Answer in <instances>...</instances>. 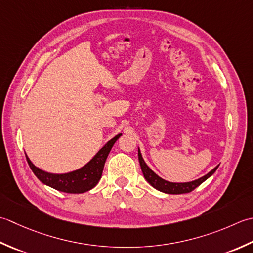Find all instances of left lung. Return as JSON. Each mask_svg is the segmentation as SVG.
<instances>
[{"label":"left lung","mask_w":253,"mask_h":253,"mask_svg":"<svg viewBox=\"0 0 253 253\" xmlns=\"http://www.w3.org/2000/svg\"><path fill=\"white\" fill-rule=\"evenodd\" d=\"M138 161H140V165H141V169L142 172L144 174V178L146 179V181L152 185V187L155 188L156 190L164 193L167 194H181V193H189L191 192L192 190H194L201 183H203L206 179H209L212 174L216 171V169L218 168V166H216L214 169L211 170L209 173H206L205 176L201 177L197 180H193V181H189V182H170L165 180L163 178H161L156 174L153 170L149 168L146 163L144 162V159L142 157V154L140 148H138Z\"/></svg>","instance_id":"8db88e82"}]
</instances>
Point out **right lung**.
Masks as SVG:
<instances>
[{"label": "right lung", "instance_id": "add662e5", "mask_svg": "<svg viewBox=\"0 0 253 253\" xmlns=\"http://www.w3.org/2000/svg\"><path fill=\"white\" fill-rule=\"evenodd\" d=\"M122 135V133L117 134L115 137H112L110 141H108L96 155L90 161L73 171L65 173H51L44 170L36 167L32 161L27 158V162L30 169L33 170L35 176L37 177L43 184L48 185L50 188H53L58 191L65 193H84L89 191L96 184L99 182L101 178L102 170L106 163V159L109 155L113 144Z\"/></svg>", "mask_w": 253, "mask_h": 253}]
</instances>
